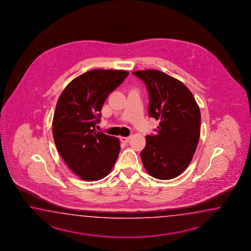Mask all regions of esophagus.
Here are the masks:
<instances>
[{"label": "esophagus", "instance_id": "1", "mask_svg": "<svg viewBox=\"0 0 251 251\" xmlns=\"http://www.w3.org/2000/svg\"><path fill=\"white\" fill-rule=\"evenodd\" d=\"M130 140V136H126V137H120V141L123 143V144H127Z\"/></svg>", "mask_w": 251, "mask_h": 251}]
</instances>
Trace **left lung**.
I'll use <instances>...</instances> for the list:
<instances>
[{
  "label": "left lung",
  "mask_w": 251,
  "mask_h": 251,
  "mask_svg": "<svg viewBox=\"0 0 251 251\" xmlns=\"http://www.w3.org/2000/svg\"><path fill=\"white\" fill-rule=\"evenodd\" d=\"M149 93L148 113L160 120L156 134L146 136L141 151L144 168L158 179L179 176L192 160L200 136L201 115L191 91L157 70L133 72Z\"/></svg>",
  "instance_id": "left-lung-1"
}]
</instances>
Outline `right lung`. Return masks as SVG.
Returning a JSON list of instances; mask_svg holds the SVG:
<instances>
[{
    "mask_svg": "<svg viewBox=\"0 0 251 251\" xmlns=\"http://www.w3.org/2000/svg\"><path fill=\"white\" fill-rule=\"evenodd\" d=\"M128 75L126 71L91 70L72 80L59 97L52 126L54 144L65 163L83 180L101 179L118 159V139L95 126L107 96Z\"/></svg>",
    "mask_w": 251,
    "mask_h": 251,
    "instance_id": "add662e5",
    "label": "right lung"
}]
</instances>
